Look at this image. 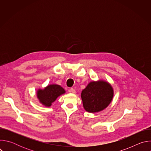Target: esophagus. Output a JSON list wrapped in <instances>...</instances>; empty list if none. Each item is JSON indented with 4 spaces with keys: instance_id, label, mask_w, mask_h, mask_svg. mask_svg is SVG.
Returning <instances> with one entry per match:
<instances>
[{
    "instance_id": "1",
    "label": "esophagus",
    "mask_w": 151,
    "mask_h": 151,
    "mask_svg": "<svg viewBox=\"0 0 151 151\" xmlns=\"http://www.w3.org/2000/svg\"><path fill=\"white\" fill-rule=\"evenodd\" d=\"M69 91L70 92V93H75V90L74 89V88H70L69 90Z\"/></svg>"
}]
</instances>
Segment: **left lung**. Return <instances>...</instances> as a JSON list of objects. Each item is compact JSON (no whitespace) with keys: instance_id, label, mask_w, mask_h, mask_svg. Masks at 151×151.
Listing matches in <instances>:
<instances>
[{"instance_id":"8db88e82","label":"left lung","mask_w":151,"mask_h":151,"mask_svg":"<svg viewBox=\"0 0 151 151\" xmlns=\"http://www.w3.org/2000/svg\"><path fill=\"white\" fill-rule=\"evenodd\" d=\"M114 96L111 85L106 82H90L81 93L84 109L89 112H97L109 104Z\"/></svg>"}]
</instances>
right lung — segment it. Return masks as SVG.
I'll use <instances>...</instances> for the list:
<instances>
[{"instance_id":"right-lung-1","label":"right lung","mask_w":151,"mask_h":151,"mask_svg":"<svg viewBox=\"0 0 151 151\" xmlns=\"http://www.w3.org/2000/svg\"><path fill=\"white\" fill-rule=\"evenodd\" d=\"M65 93L64 90L60 85H50L44 90H39L37 96L40 101L45 106H50L56 99Z\"/></svg>"}]
</instances>
